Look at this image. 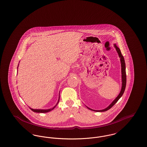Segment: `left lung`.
<instances>
[{
	"label": "left lung",
	"mask_w": 147,
	"mask_h": 147,
	"mask_svg": "<svg viewBox=\"0 0 147 147\" xmlns=\"http://www.w3.org/2000/svg\"><path fill=\"white\" fill-rule=\"evenodd\" d=\"M114 46L115 47V49H116L118 54H119V57L120 58V61H121V73H122V88H121V90L119 94V95L117 96V97L113 101L112 103L109 105L107 107H106L105 109L101 110H92L91 109H90L89 107H86L90 110L92 111H95V112H104L106 111H107L108 110L110 109L113 105H115L119 100V99L121 98V97L122 96V95L123 94L125 90V88H126V64H125V59H124V57L122 56L121 51L119 49V47L116 46V44L114 45Z\"/></svg>",
	"instance_id": "obj_1"
}]
</instances>
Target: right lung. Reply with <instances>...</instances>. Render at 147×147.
<instances>
[{
    "mask_svg": "<svg viewBox=\"0 0 147 147\" xmlns=\"http://www.w3.org/2000/svg\"><path fill=\"white\" fill-rule=\"evenodd\" d=\"M59 99H58V102H57V104H56L53 107H52V109H47V110H41V109H31V108H30L32 111H34V112H37V113H46V112H49V111H52L53 109H54L55 108V107H56V106L57 105V104H58V102H59Z\"/></svg>",
    "mask_w": 147,
    "mask_h": 147,
    "instance_id": "obj_1",
    "label": "right lung"
}]
</instances>
